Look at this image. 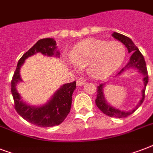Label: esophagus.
<instances>
[{"mask_svg":"<svg viewBox=\"0 0 153 153\" xmlns=\"http://www.w3.org/2000/svg\"><path fill=\"white\" fill-rule=\"evenodd\" d=\"M84 84H85V81L82 80V79H78V80L76 81V85L78 86H83Z\"/></svg>","mask_w":153,"mask_h":153,"instance_id":"34e87169","label":"esophagus"}]
</instances>
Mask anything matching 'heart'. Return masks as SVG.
Listing matches in <instances>:
<instances>
[{"mask_svg": "<svg viewBox=\"0 0 153 153\" xmlns=\"http://www.w3.org/2000/svg\"><path fill=\"white\" fill-rule=\"evenodd\" d=\"M125 57L126 48L119 41L87 39L72 48L67 63L75 70L86 65V70L91 76L102 79L118 69Z\"/></svg>", "mask_w": 153, "mask_h": 153, "instance_id": "heart-1", "label": "heart"}]
</instances>
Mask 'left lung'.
<instances>
[{
	"instance_id": "8db88e82",
	"label": "left lung",
	"mask_w": 153,
	"mask_h": 153,
	"mask_svg": "<svg viewBox=\"0 0 153 153\" xmlns=\"http://www.w3.org/2000/svg\"><path fill=\"white\" fill-rule=\"evenodd\" d=\"M112 36H114V38L121 42L127 48L128 53H132V55H131L128 63L118 72V74L117 75H121V74H123L124 72H126V71H128L130 68L137 69V71L143 75L144 88L141 91L142 97L140 98V102H138V104L133 109L128 110V111L121 110V109H117L115 107H113L112 105L108 104L106 101H105V98L104 96V87L105 85V83H102L98 86V89H97V98L95 100V103L97 105V106L98 107V109H100L103 114H106L107 116L122 118V117H128L132 114H133L136 109H137L138 107L143 103L144 99H145V89H146V86H147L148 82H149V76H148L147 67H146V63H145L144 56L140 53V51H139V49L137 48V46L133 44L132 39L130 38H128V37L126 36H124V35L117 33V32H114L112 34Z\"/></svg>"
}]
</instances>
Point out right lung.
<instances>
[{"mask_svg": "<svg viewBox=\"0 0 153 153\" xmlns=\"http://www.w3.org/2000/svg\"><path fill=\"white\" fill-rule=\"evenodd\" d=\"M56 48V42L52 38L38 40L18 61L16 69L11 82V91L16 112L25 120L40 127H52L59 125L64 121L71 108L72 94L76 88V82L63 84L55 91L46 104L39 106L31 105L23 102L21 96L16 90V85L22 82L20 71L26 59L36 53L59 58L60 53Z\"/></svg>", "mask_w": 153, "mask_h": 153, "instance_id": "right-lung-1", "label": "right lung"}]
</instances>
